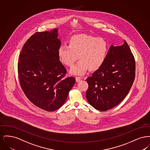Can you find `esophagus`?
Returning <instances> with one entry per match:
<instances>
[{
	"mask_svg": "<svg viewBox=\"0 0 150 150\" xmlns=\"http://www.w3.org/2000/svg\"><path fill=\"white\" fill-rule=\"evenodd\" d=\"M75 79H76V82H79V81H80L81 80V78L80 77H78V76H76Z\"/></svg>",
	"mask_w": 150,
	"mask_h": 150,
	"instance_id": "34e87169",
	"label": "esophagus"
}]
</instances>
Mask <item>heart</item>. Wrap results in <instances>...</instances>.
Listing matches in <instances>:
<instances>
[{
  "label": "heart",
  "instance_id": "1",
  "mask_svg": "<svg viewBox=\"0 0 150 150\" xmlns=\"http://www.w3.org/2000/svg\"><path fill=\"white\" fill-rule=\"evenodd\" d=\"M108 53L107 43L103 38L86 34L72 36L69 41V46L61 45L58 50V56L64 64L71 67L70 73L84 75L88 70L95 71L100 69L105 62Z\"/></svg>",
  "mask_w": 150,
  "mask_h": 150
}]
</instances>
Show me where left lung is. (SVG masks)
Listing matches in <instances>:
<instances>
[{
	"label": "left lung",
	"mask_w": 150,
	"mask_h": 150,
	"mask_svg": "<svg viewBox=\"0 0 150 150\" xmlns=\"http://www.w3.org/2000/svg\"><path fill=\"white\" fill-rule=\"evenodd\" d=\"M111 45L105 63L86 81V98L100 111H107L119 104L129 93L135 78V60L127 43Z\"/></svg>",
	"instance_id": "1"
}]
</instances>
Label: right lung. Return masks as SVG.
Instances as JSON below:
<instances>
[{
  "label": "right lung",
  "instance_id": "1",
  "mask_svg": "<svg viewBox=\"0 0 150 150\" xmlns=\"http://www.w3.org/2000/svg\"><path fill=\"white\" fill-rule=\"evenodd\" d=\"M58 29L38 32L22 49L18 73L22 89L34 105L47 111L61 107L75 84L74 77L66 73L58 56L61 42Z\"/></svg>",
  "mask_w": 150,
  "mask_h": 150
}]
</instances>
